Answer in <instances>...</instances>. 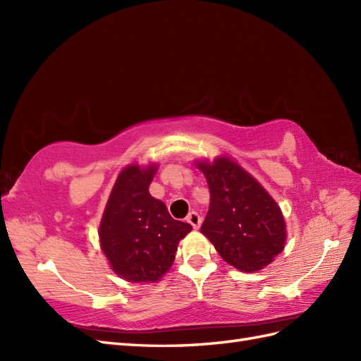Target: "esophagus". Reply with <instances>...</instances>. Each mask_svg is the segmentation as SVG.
<instances>
[{
  "mask_svg": "<svg viewBox=\"0 0 361 361\" xmlns=\"http://www.w3.org/2000/svg\"><path fill=\"white\" fill-rule=\"evenodd\" d=\"M187 221L192 226V228H199L202 224V216L197 212H190L187 216Z\"/></svg>",
  "mask_w": 361,
  "mask_h": 361,
  "instance_id": "34e87169",
  "label": "esophagus"
}]
</instances>
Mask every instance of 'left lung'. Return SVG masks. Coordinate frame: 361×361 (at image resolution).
Instances as JSON below:
<instances>
[{"instance_id": "8db88e82", "label": "left lung", "mask_w": 361, "mask_h": 361, "mask_svg": "<svg viewBox=\"0 0 361 361\" xmlns=\"http://www.w3.org/2000/svg\"><path fill=\"white\" fill-rule=\"evenodd\" d=\"M211 191L202 233L228 265L253 272L267 267L286 241L280 207L265 188L228 158L197 162Z\"/></svg>"}]
</instances>
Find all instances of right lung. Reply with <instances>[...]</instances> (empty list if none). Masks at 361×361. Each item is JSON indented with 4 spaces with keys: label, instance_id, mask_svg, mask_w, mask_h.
Returning a JSON list of instances; mask_svg holds the SVG:
<instances>
[{
    "label": "right lung",
    "instance_id": "add662e5",
    "mask_svg": "<svg viewBox=\"0 0 361 361\" xmlns=\"http://www.w3.org/2000/svg\"><path fill=\"white\" fill-rule=\"evenodd\" d=\"M157 167L120 171L99 227L101 245L117 276L157 281L171 267L178 244L191 224L174 220L167 206L149 194Z\"/></svg>",
    "mask_w": 361,
    "mask_h": 361
}]
</instances>
